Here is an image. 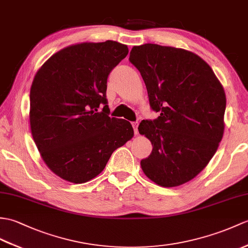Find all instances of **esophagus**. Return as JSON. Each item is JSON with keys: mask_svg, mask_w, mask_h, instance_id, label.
Segmentation results:
<instances>
[{"mask_svg": "<svg viewBox=\"0 0 248 248\" xmlns=\"http://www.w3.org/2000/svg\"><path fill=\"white\" fill-rule=\"evenodd\" d=\"M132 125H133V129H134V133H135V135H137L138 134V122H133L132 123Z\"/></svg>", "mask_w": 248, "mask_h": 248, "instance_id": "34e87169", "label": "esophagus"}]
</instances>
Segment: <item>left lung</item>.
Here are the masks:
<instances>
[{"mask_svg": "<svg viewBox=\"0 0 248 248\" xmlns=\"http://www.w3.org/2000/svg\"><path fill=\"white\" fill-rule=\"evenodd\" d=\"M129 61L145 81L151 108L159 114L138 126L153 147L141 159V169L159 186H180L205 168L222 140L223 86L201 57L182 48L134 46Z\"/></svg>", "mask_w": 248, "mask_h": 248, "instance_id": "1", "label": "left lung"}]
</instances>
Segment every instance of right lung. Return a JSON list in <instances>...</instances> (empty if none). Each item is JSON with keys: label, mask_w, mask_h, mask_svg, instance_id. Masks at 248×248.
I'll use <instances>...</instances> for the list:
<instances>
[{"label": "right lung", "mask_w": 248, "mask_h": 248, "mask_svg": "<svg viewBox=\"0 0 248 248\" xmlns=\"http://www.w3.org/2000/svg\"><path fill=\"white\" fill-rule=\"evenodd\" d=\"M128 46L112 40L68 46L40 68L31 89V130L44 163L81 184L105 169L134 135L128 120L110 117L107 82Z\"/></svg>", "instance_id": "obj_1"}]
</instances>
